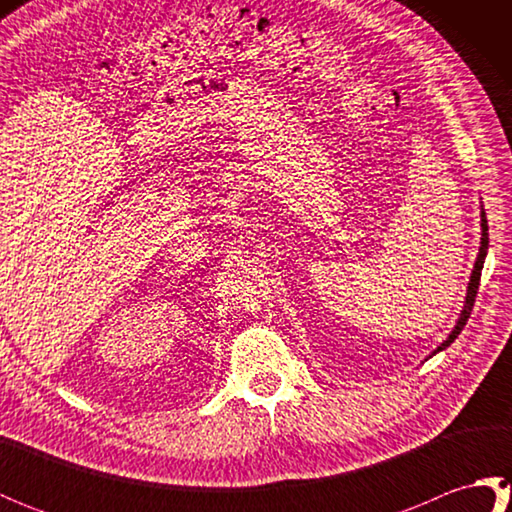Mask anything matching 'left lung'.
Wrapping results in <instances>:
<instances>
[{
	"instance_id": "8db88e82",
	"label": "left lung",
	"mask_w": 512,
	"mask_h": 512,
	"mask_svg": "<svg viewBox=\"0 0 512 512\" xmlns=\"http://www.w3.org/2000/svg\"><path fill=\"white\" fill-rule=\"evenodd\" d=\"M486 250H488V222H486V215L482 213V246H480V255H477V262H475V268H473V275H471V284H469V292H466V303H464V310H462V317L458 321V325H455V330L451 332V336L447 341H444L438 352L444 350V347H449L455 339H458V334L464 330L466 321H469L471 312H473V306H475V297H477V288H480V277H482V268H484V259H486Z\"/></svg>"
}]
</instances>
